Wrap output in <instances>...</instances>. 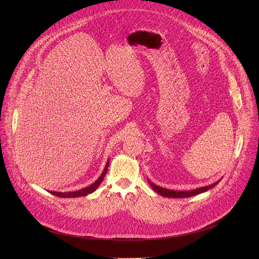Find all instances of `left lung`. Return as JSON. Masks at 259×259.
Segmentation results:
<instances>
[{"label": "left lung", "instance_id": "1", "mask_svg": "<svg viewBox=\"0 0 259 259\" xmlns=\"http://www.w3.org/2000/svg\"><path fill=\"white\" fill-rule=\"evenodd\" d=\"M150 182V186L153 188V190L163 196V197H167V198H190V197H193V196H196V195H199L201 193H204L212 188H214L216 184L219 182H215L213 184H210V186H207V187H204V188H200V189H197V190H194V191H188V192H176V191H171V190H166V189H163V188H160V187H157L156 184H154L153 182L149 181Z\"/></svg>", "mask_w": 259, "mask_h": 259}]
</instances>
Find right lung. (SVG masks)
<instances>
[{"instance_id": "add662e5", "label": "right lung", "mask_w": 259, "mask_h": 259, "mask_svg": "<svg viewBox=\"0 0 259 259\" xmlns=\"http://www.w3.org/2000/svg\"><path fill=\"white\" fill-rule=\"evenodd\" d=\"M108 163H109V162L106 163L105 168H104V170H103L101 176H100L94 183H92L91 186H89V187H87V188H85V189H82V190H80V191H77V192H70V193L50 192V193H51L52 195L57 196V197H60V198H78V197H84V196H87V195L93 193V192L100 186V183L102 182V180H103V178H104V176H105V174H106V171H107Z\"/></svg>"}]
</instances>
